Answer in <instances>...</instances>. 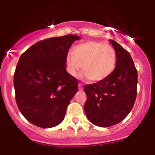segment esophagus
Here are the masks:
<instances>
[{"label": "esophagus", "instance_id": "obj_1", "mask_svg": "<svg viewBox=\"0 0 155 155\" xmlns=\"http://www.w3.org/2000/svg\"><path fill=\"white\" fill-rule=\"evenodd\" d=\"M79 90H83V84H81V83L79 84Z\"/></svg>", "mask_w": 155, "mask_h": 155}]
</instances>
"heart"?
Returning a JSON list of instances; mask_svg holds the SVG:
<instances>
[{
	"mask_svg": "<svg viewBox=\"0 0 155 155\" xmlns=\"http://www.w3.org/2000/svg\"><path fill=\"white\" fill-rule=\"evenodd\" d=\"M116 64V52L108 44L88 41L77 44L65 57V68L71 76L84 71L81 77L97 82L106 79L113 71Z\"/></svg>",
	"mask_w": 155,
	"mask_h": 155,
	"instance_id": "heart-1",
	"label": "heart"
}]
</instances>
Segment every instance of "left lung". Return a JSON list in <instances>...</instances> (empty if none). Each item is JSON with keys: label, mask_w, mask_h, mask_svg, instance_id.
<instances>
[{"label": "left lung", "mask_w": 155, "mask_h": 155, "mask_svg": "<svg viewBox=\"0 0 155 155\" xmlns=\"http://www.w3.org/2000/svg\"><path fill=\"white\" fill-rule=\"evenodd\" d=\"M116 52L114 70L101 81L84 86V112L92 124L101 127L118 124L128 115L137 95L138 73L127 50L109 40Z\"/></svg>", "instance_id": "1"}]
</instances>
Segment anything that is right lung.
I'll return each instance as SVG.
<instances>
[{"label": "right lung", "instance_id": "1", "mask_svg": "<svg viewBox=\"0 0 155 155\" xmlns=\"http://www.w3.org/2000/svg\"><path fill=\"white\" fill-rule=\"evenodd\" d=\"M79 39L66 35L40 41L19 58L14 75L16 101L21 114L34 125L51 128L65 118L78 91V80L65 69V57Z\"/></svg>", "mask_w": 155, "mask_h": 155}]
</instances>
